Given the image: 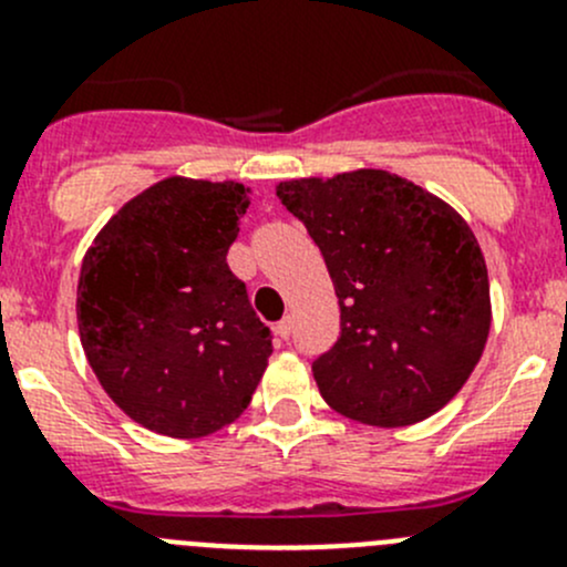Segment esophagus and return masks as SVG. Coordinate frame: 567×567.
Wrapping results in <instances>:
<instances>
[{
	"label": "esophagus",
	"mask_w": 567,
	"mask_h": 567,
	"mask_svg": "<svg viewBox=\"0 0 567 567\" xmlns=\"http://www.w3.org/2000/svg\"><path fill=\"white\" fill-rule=\"evenodd\" d=\"M274 331H277L279 340H288L290 331H293V320H290V318H282V320H279L277 326H274Z\"/></svg>",
	"instance_id": "obj_1"
}]
</instances>
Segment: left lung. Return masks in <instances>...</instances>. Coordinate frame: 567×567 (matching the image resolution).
I'll list each match as a JSON object with an SVG mask.
<instances>
[{
    "label": "left lung",
    "mask_w": 567,
    "mask_h": 567,
    "mask_svg": "<svg viewBox=\"0 0 567 567\" xmlns=\"http://www.w3.org/2000/svg\"><path fill=\"white\" fill-rule=\"evenodd\" d=\"M340 301V340L312 375L337 414L405 427L450 403L483 357L491 288L472 227L442 197L386 173L277 183Z\"/></svg>",
    "instance_id": "8db88e82"
}]
</instances>
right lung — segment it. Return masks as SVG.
Segmentation results:
<instances>
[{"label": "right lung", "instance_id": "1", "mask_svg": "<svg viewBox=\"0 0 567 567\" xmlns=\"http://www.w3.org/2000/svg\"><path fill=\"white\" fill-rule=\"evenodd\" d=\"M251 188L173 175L131 197L84 251L76 318L104 392L142 427L203 439L236 422L271 331L227 266Z\"/></svg>", "mask_w": 567, "mask_h": 567}]
</instances>
